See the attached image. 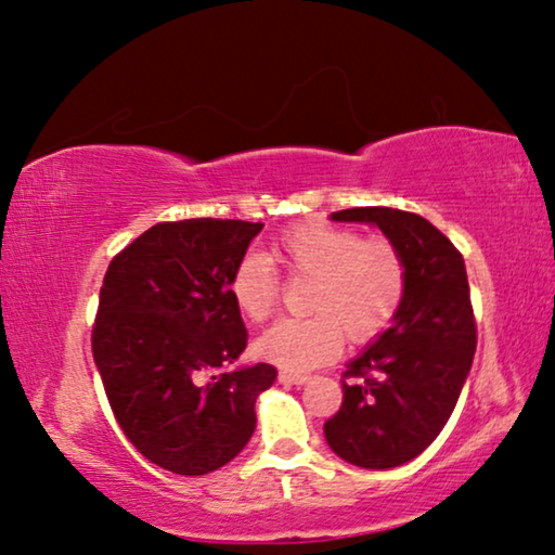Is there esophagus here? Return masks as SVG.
Masks as SVG:
<instances>
[{"label":"esophagus","mask_w":555,"mask_h":555,"mask_svg":"<svg viewBox=\"0 0 555 555\" xmlns=\"http://www.w3.org/2000/svg\"><path fill=\"white\" fill-rule=\"evenodd\" d=\"M309 378H311V376L296 374V371H286V369L279 374V382H281V384H296V386H301V384L309 382Z\"/></svg>","instance_id":"esophagus-1"}]
</instances>
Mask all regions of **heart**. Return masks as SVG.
<instances>
[{
  "label": "heart",
  "instance_id": "heart-1",
  "mask_svg": "<svg viewBox=\"0 0 555 555\" xmlns=\"http://www.w3.org/2000/svg\"><path fill=\"white\" fill-rule=\"evenodd\" d=\"M271 259L288 281H309L301 306L311 317L279 321L256 344L263 359L286 371L334 361L344 338L357 346L376 341L406 296V261L382 236L306 221L271 244ZM229 294L246 319L261 324L274 317L281 284L267 261L249 254L231 271Z\"/></svg>",
  "mask_w": 555,
  "mask_h": 555
}]
</instances>
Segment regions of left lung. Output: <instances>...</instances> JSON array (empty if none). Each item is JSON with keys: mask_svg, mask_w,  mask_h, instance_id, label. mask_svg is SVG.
I'll return each instance as SVG.
<instances>
[{"mask_svg": "<svg viewBox=\"0 0 555 555\" xmlns=\"http://www.w3.org/2000/svg\"><path fill=\"white\" fill-rule=\"evenodd\" d=\"M331 219L376 224L406 261L399 317L346 366L341 409L324 424L336 456L361 468H393L434 443L470 371L476 319L466 263L418 214L357 206Z\"/></svg>", "mask_w": 555, "mask_h": 555, "instance_id": "left-lung-1", "label": "left lung"}]
</instances>
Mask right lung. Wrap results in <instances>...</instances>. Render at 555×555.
I'll use <instances>...</instances> for the list:
<instances>
[{"label":"right lung","instance_id":"obj_1","mask_svg":"<svg viewBox=\"0 0 555 555\" xmlns=\"http://www.w3.org/2000/svg\"><path fill=\"white\" fill-rule=\"evenodd\" d=\"M261 227L162 221L104 274L92 353L106 399L131 446L171 474H209L242 453L276 378L271 363L229 371L249 338L229 279Z\"/></svg>","mask_w":555,"mask_h":555}]
</instances>
